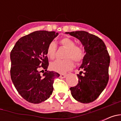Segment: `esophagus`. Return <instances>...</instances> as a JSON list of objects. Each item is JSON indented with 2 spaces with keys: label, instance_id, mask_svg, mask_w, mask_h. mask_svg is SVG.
I'll list each match as a JSON object with an SVG mask.
<instances>
[{
  "label": "esophagus",
  "instance_id": "esophagus-1",
  "mask_svg": "<svg viewBox=\"0 0 121 121\" xmlns=\"http://www.w3.org/2000/svg\"><path fill=\"white\" fill-rule=\"evenodd\" d=\"M67 76V74H60V78H65Z\"/></svg>",
  "mask_w": 121,
  "mask_h": 121
}]
</instances>
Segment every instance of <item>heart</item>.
Instances as JSON below:
<instances>
[{
    "mask_svg": "<svg viewBox=\"0 0 121 121\" xmlns=\"http://www.w3.org/2000/svg\"><path fill=\"white\" fill-rule=\"evenodd\" d=\"M60 44L67 49L64 57L65 59L56 60L50 65L51 70L56 72L63 73L70 70L73 66V61L79 62L84 57V51L79 47L75 45L74 42L71 39L65 37L60 40ZM57 46L54 42L48 45L47 50V56L50 59H54L56 57Z\"/></svg>",
    "mask_w": 121,
    "mask_h": 121,
    "instance_id": "b5f03b06",
    "label": "heart"
}]
</instances>
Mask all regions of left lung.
Masks as SVG:
<instances>
[{
  "mask_svg": "<svg viewBox=\"0 0 121 121\" xmlns=\"http://www.w3.org/2000/svg\"><path fill=\"white\" fill-rule=\"evenodd\" d=\"M81 41L85 53L82 64L77 74L79 83L71 87V93L74 99L81 103L93 102L99 97L107 85L110 56L104 42L98 36L84 31L66 32Z\"/></svg>",
  "mask_w": 121,
  "mask_h": 121,
  "instance_id": "8db88e82",
  "label": "left lung"
}]
</instances>
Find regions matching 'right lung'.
I'll list each match as a JSON object with an SVG mask.
<instances>
[{
  "label": "right lung",
  "instance_id": "obj_1",
  "mask_svg": "<svg viewBox=\"0 0 121 121\" xmlns=\"http://www.w3.org/2000/svg\"><path fill=\"white\" fill-rule=\"evenodd\" d=\"M58 35L54 31L33 32L19 39L11 51V78L18 93L28 102L41 103L52 95L54 79L60 74L47 71V50ZM39 68L46 70L42 76Z\"/></svg>",
  "mask_w": 121,
  "mask_h": 121
}]
</instances>
